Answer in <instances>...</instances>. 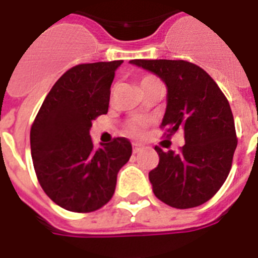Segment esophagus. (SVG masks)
<instances>
[{
    "instance_id": "34e87169",
    "label": "esophagus",
    "mask_w": 258,
    "mask_h": 258,
    "mask_svg": "<svg viewBox=\"0 0 258 258\" xmlns=\"http://www.w3.org/2000/svg\"><path fill=\"white\" fill-rule=\"evenodd\" d=\"M133 147H134V153H139V151H142L143 149V147L141 146V145H138V143H134Z\"/></svg>"
}]
</instances>
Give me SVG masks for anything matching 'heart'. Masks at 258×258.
<instances>
[{
    "mask_svg": "<svg viewBox=\"0 0 258 258\" xmlns=\"http://www.w3.org/2000/svg\"><path fill=\"white\" fill-rule=\"evenodd\" d=\"M155 82H160V80L154 76H143L139 81V85H141V89L146 88V86L151 85V84H155ZM149 125V120L145 119V117H141V116H135V117H131L125 123V130L127 133L134 135V137H141L145 130Z\"/></svg>",
    "mask_w": 258,
    "mask_h": 258,
    "instance_id": "heart-1",
    "label": "heart"
}]
</instances>
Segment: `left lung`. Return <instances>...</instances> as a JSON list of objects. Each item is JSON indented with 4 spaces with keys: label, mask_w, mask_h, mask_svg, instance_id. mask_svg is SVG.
<instances>
[{
    "label": "left lung",
    "mask_w": 258,
    "mask_h": 258,
    "mask_svg": "<svg viewBox=\"0 0 258 258\" xmlns=\"http://www.w3.org/2000/svg\"><path fill=\"white\" fill-rule=\"evenodd\" d=\"M131 63L160 77L168 86L165 135L184 131L178 153L164 151L149 173L154 195L170 207L202 206L221 189L237 147L234 117L227 98L207 72L186 60L134 59Z\"/></svg>",
    "instance_id": "8db88e82"
}]
</instances>
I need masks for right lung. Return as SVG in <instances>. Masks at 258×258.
I'll list each match as a JSON object with an SVG mask.
<instances>
[{
	"mask_svg": "<svg viewBox=\"0 0 258 258\" xmlns=\"http://www.w3.org/2000/svg\"><path fill=\"white\" fill-rule=\"evenodd\" d=\"M121 60L69 69L47 94L31 127V154L39 184L55 204L93 212L112 199L117 172L131 157L127 138L96 150L92 121L105 115L111 85Z\"/></svg>",
	"mask_w": 258,
	"mask_h": 258,
	"instance_id": "1",
	"label": "right lung"
}]
</instances>
